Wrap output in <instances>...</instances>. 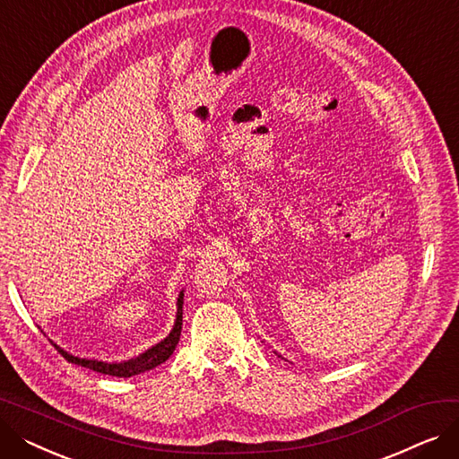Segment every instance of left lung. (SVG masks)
Wrapping results in <instances>:
<instances>
[{"label":"left lung","instance_id":"8db88e82","mask_svg":"<svg viewBox=\"0 0 459 459\" xmlns=\"http://www.w3.org/2000/svg\"><path fill=\"white\" fill-rule=\"evenodd\" d=\"M275 353H277V351H275ZM279 357H281V355H279Z\"/></svg>","mask_w":459,"mask_h":459}]
</instances>
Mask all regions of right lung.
Masks as SVG:
<instances>
[{
	"mask_svg": "<svg viewBox=\"0 0 459 459\" xmlns=\"http://www.w3.org/2000/svg\"><path fill=\"white\" fill-rule=\"evenodd\" d=\"M182 305H184V290H180L178 299H177V320H175V325H173L171 333H169L161 342L154 344L147 351H143L141 355H137L134 359L120 360V363H108V360H100V359H87V357L72 355L66 350H63L61 346H57L54 341H50V342L68 360V363H74V365L91 368V370L100 372V374H108V376L132 377V376H137L141 372L156 368L158 365L165 363V360L173 355V351H175V348L180 341V331H182Z\"/></svg>",
	"mask_w": 459,
	"mask_h": 459,
	"instance_id": "add662e5",
	"label": "right lung"
}]
</instances>
